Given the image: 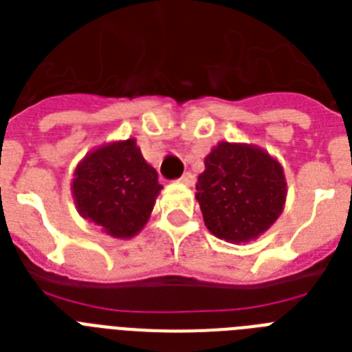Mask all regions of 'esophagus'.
<instances>
[{
  "label": "esophagus",
  "mask_w": 352,
  "mask_h": 352,
  "mask_svg": "<svg viewBox=\"0 0 352 352\" xmlns=\"http://www.w3.org/2000/svg\"><path fill=\"white\" fill-rule=\"evenodd\" d=\"M179 181H181L182 184H186V186H193V182H195V177H193L192 173H184V175L179 179Z\"/></svg>",
  "instance_id": "obj_1"
}]
</instances>
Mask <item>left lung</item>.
Here are the masks:
<instances>
[{
  "label": "left lung",
  "mask_w": 352,
  "mask_h": 352,
  "mask_svg": "<svg viewBox=\"0 0 352 352\" xmlns=\"http://www.w3.org/2000/svg\"><path fill=\"white\" fill-rule=\"evenodd\" d=\"M195 190L206 228L228 243H248L281 215L287 181L265 149L219 142L204 159Z\"/></svg>",
  "instance_id": "left-lung-1"
}]
</instances>
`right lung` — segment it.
Masks as SVG:
<instances>
[{"label": "right lung", "mask_w": 352, "mask_h": 352, "mask_svg": "<svg viewBox=\"0 0 352 352\" xmlns=\"http://www.w3.org/2000/svg\"><path fill=\"white\" fill-rule=\"evenodd\" d=\"M78 214L111 237L129 239L148 223L162 190L135 138L96 148L76 166L71 184Z\"/></svg>", "instance_id": "1"}]
</instances>
